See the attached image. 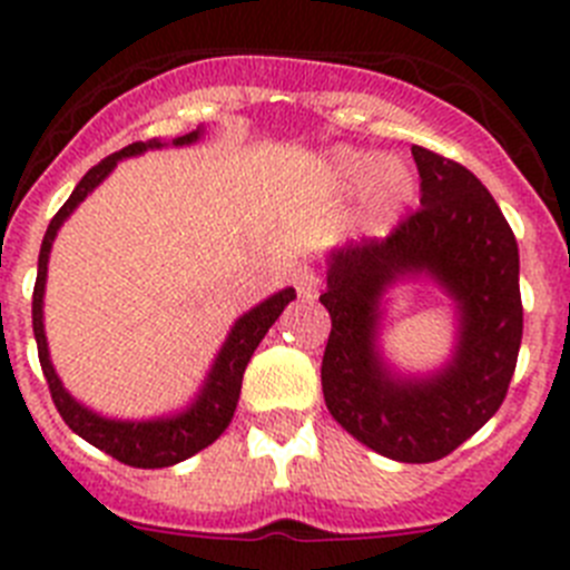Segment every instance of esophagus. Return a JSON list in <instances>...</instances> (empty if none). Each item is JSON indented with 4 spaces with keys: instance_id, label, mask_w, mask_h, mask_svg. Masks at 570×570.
Returning <instances> with one entry per match:
<instances>
[{
    "instance_id": "obj_1",
    "label": "esophagus",
    "mask_w": 570,
    "mask_h": 570,
    "mask_svg": "<svg viewBox=\"0 0 570 570\" xmlns=\"http://www.w3.org/2000/svg\"><path fill=\"white\" fill-rule=\"evenodd\" d=\"M294 285H296V294H299L302 299H316L322 288V279L314 268H299L294 274Z\"/></svg>"
}]
</instances>
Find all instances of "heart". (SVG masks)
<instances>
[{"label":"heart","instance_id":"heart-1","mask_svg":"<svg viewBox=\"0 0 570 570\" xmlns=\"http://www.w3.org/2000/svg\"><path fill=\"white\" fill-rule=\"evenodd\" d=\"M336 183L347 190L371 188V214L376 225L394 223L400 210L411 203L414 183L396 165H387L385 156L360 154V150H340L331 159Z\"/></svg>","mask_w":570,"mask_h":570}]
</instances>
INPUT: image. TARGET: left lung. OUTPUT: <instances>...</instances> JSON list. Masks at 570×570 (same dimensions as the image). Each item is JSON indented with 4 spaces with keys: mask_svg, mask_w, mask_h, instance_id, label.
<instances>
[{
    "mask_svg": "<svg viewBox=\"0 0 570 570\" xmlns=\"http://www.w3.org/2000/svg\"><path fill=\"white\" fill-rule=\"evenodd\" d=\"M422 208L387 239L331 248L322 394L331 416L376 454L436 462L500 411L522 342L520 248L500 205L468 168L411 148ZM428 278L452 299L455 351L434 372L402 375L381 351L384 294Z\"/></svg>",
    "mask_w": 570,
    "mask_h": 570,
    "instance_id": "8db88e82",
    "label": "left lung"
}]
</instances>
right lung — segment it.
Segmentation results:
<instances>
[{
    "instance_id": "add662e5",
    "label": "right lung",
    "mask_w": 570,
    "mask_h": 570,
    "mask_svg": "<svg viewBox=\"0 0 570 570\" xmlns=\"http://www.w3.org/2000/svg\"><path fill=\"white\" fill-rule=\"evenodd\" d=\"M203 136L205 125H199L196 130H190V134L185 136H176L170 142L148 139V142H134L128 145V148L105 156L102 163L94 165V168L79 179V185L73 188L68 203H65L62 208H59V214L50 219L48 230H45L42 248H39V271L37 285H33V336H37L39 362H42V374L45 380H48L53 405H57V411L62 414V420L68 422V428L73 434H79L85 442H90L94 448H99V451H105V454H110L114 460L125 462V465L130 468L176 465V462L199 454L203 448H208L210 442L223 436L228 422L234 420L236 402H239L242 391V374H245V367H248L256 345L262 342V336L268 334L271 325L279 320L285 305H288L291 299H296L294 288H282L276 291V294H271L268 299H262L259 305H254L250 311H245V314L230 325L228 336H225L223 347H219V354L214 356V365L208 367V376H205L203 387L196 391V396L188 405L174 411V414L154 416V420H110V416L97 414L94 407L82 405V402L62 385V380H59L57 367L50 362L48 336H45V285H48L50 248H53V239H57L59 228H62V225L68 223V216L73 214V210H77L105 179H108L110 170L122 163V159L139 156L145 154V150L165 148V145L183 148V145L199 142Z\"/></svg>"
}]
</instances>
